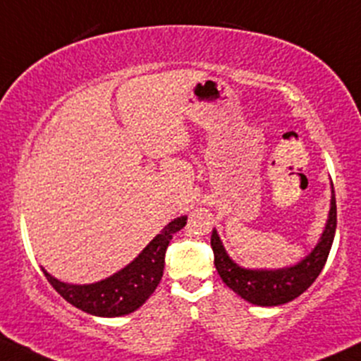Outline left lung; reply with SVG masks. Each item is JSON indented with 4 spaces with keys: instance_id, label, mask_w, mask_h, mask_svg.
Returning <instances> with one entry per match:
<instances>
[{
    "instance_id": "1",
    "label": "left lung",
    "mask_w": 361,
    "mask_h": 361,
    "mask_svg": "<svg viewBox=\"0 0 361 361\" xmlns=\"http://www.w3.org/2000/svg\"><path fill=\"white\" fill-rule=\"evenodd\" d=\"M331 188V211L325 228L311 252L292 267L276 268V270H252V268L240 267L226 252L216 228L212 230L211 247L214 250V267L223 282L235 294L256 306H280L299 298L324 270L325 261L331 252L337 226L336 193H334L332 181Z\"/></svg>"
}]
</instances>
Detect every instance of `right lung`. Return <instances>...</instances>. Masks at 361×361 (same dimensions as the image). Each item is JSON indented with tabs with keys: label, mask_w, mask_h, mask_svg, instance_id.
<instances>
[{
	"label": "right lung",
	"mask_w": 361,
	"mask_h": 361,
	"mask_svg": "<svg viewBox=\"0 0 361 361\" xmlns=\"http://www.w3.org/2000/svg\"><path fill=\"white\" fill-rule=\"evenodd\" d=\"M187 225V216L173 219L155 235L145 249L123 270L94 283H67L50 275L44 276L67 302L93 317H123L136 311L157 289L164 273V256L171 238Z\"/></svg>",
	"instance_id": "1"
}]
</instances>
